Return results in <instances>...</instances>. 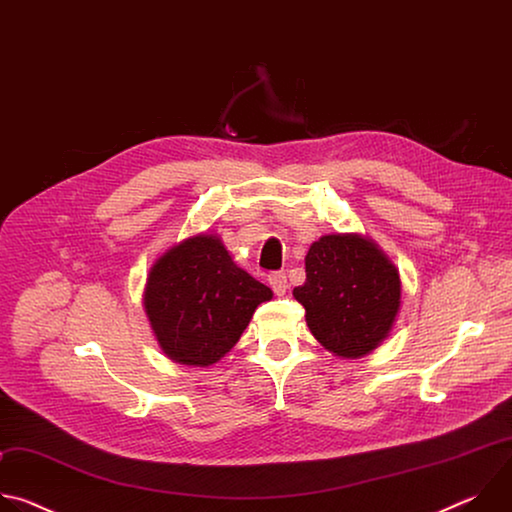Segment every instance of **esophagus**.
Returning a JSON list of instances; mask_svg holds the SVG:
<instances>
[{"label": "esophagus", "instance_id": "esophagus-1", "mask_svg": "<svg viewBox=\"0 0 512 512\" xmlns=\"http://www.w3.org/2000/svg\"><path fill=\"white\" fill-rule=\"evenodd\" d=\"M269 285L275 291V296H283L285 291H287V277H285V273L269 275Z\"/></svg>", "mask_w": 512, "mask_h": 512}]
</instances>
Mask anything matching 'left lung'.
I'll use <instances>...</instances> for the list:
<instances>
[{"label":"left lung","instance_id":"obj_1","mask_svg":"<svg viewBox=\"0 0 512 512\" xmlns=\"http://www.w3.org/2000/svg\"><path fill=\"white\" fill-rule=\"evenodd\" d=\"M294 298L328 352L360 358L389 336L401 308V279L373 239L334 233L312 243L306 283L294 287Z\"/></svg>","mask_w":512,"mask_h":512}]
</instances>
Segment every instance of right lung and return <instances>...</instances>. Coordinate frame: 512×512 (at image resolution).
<instances>
[{
	"instance_id": "obj_1",
	"label": "right lung",
	"mask_w": 512,
	"mask_h": 512,
	"mask_svg": "<svg viewBox=\"0 0 512 512\" xmlns=\"http://www.w3.org/2000/svg\"><path fill=\"white\" fill-rule=\"evenodd\" d=\"M273 291L241 269L221 237L200 233L170 247L150 269L143 308L164 354L210 367L241 338Z\"/></svg>"
}]
</instances>
